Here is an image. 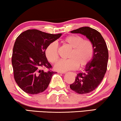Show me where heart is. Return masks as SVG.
I'll return each mask as SVG.
<instances>
[{"mask_svg":"<svg viewBox=\"0 0 121 121\" xmlns=\"http://www.w3.org/2000/svg\"><path fill=\"white\" fill-rule=\"evenodd\" d=\"M64 44L72 49L68 58L69 60H60L54 66L55 70L61 72L75 70L78 67L87 66L93 58L94 47L89 39H84L78 35H70L63 40ZM45 54L48 60L55 63L59 59V49L57 43L54 42L46 48Z\"/></svg>","mask_w":121,"mask_h":121,"instance_id":"obj_1","label":"heart"}]
</instances>
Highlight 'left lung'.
Masks as SVG:
<instances>
[{
  "label": "left lung",
  "instance_id": "1",
  "mask_svg": "<svg viewBox=\"0 0 121 121\" xmlns=\"http://www.w3.org/2000/svg\"><path fill=\"white\" fill-rule=\"evenodd\" d=\"M71 32L85 35L94 47V56L91 62L86 66L83 72L77 74L74 82L69 86L76 93L86 94L96 89L104 77L108 59V47L100 32L91 27H81Z\"/></svg>",
  "mask_w": 121,
  "mask_h": 121
}]
</instances>
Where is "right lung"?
Listing matches in <instances>:
<instances>
[{"label": "right lung", "instance_id": "right-lung-1", "mask_svg": "<svg viewBox=\"0 0 121 121\" xmlns=\"http://www.w3.org/2000/svg\"><path fill=\"white\" fill-rule=\"evenodd\" d=\"M62 34L47 33L28 30L17 37L13 48L12 65L13 77L21 89L30 94H37L47 89L55 72L45 54L47 46L60 38ZM42 67L49 69L45 72Z\"/></svg>", "mask_w": 121, "mask_h": 121}]
</instances>
